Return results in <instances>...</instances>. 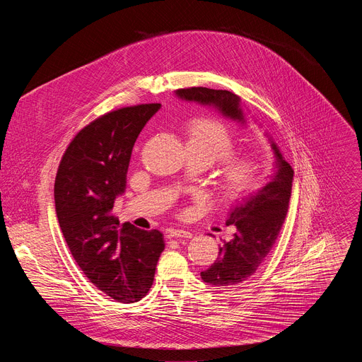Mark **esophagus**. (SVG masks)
I'll list each match as a JSON object with an SVG mask.
<instances>
[{
  "label": "esophagus",
  "instance_id": "esophagus-1",
  "mask_svg": "<svg viewBox=\"0 0 362 362\" xmlns=\"http://www.w3.org/2000/svg\"><path fill=\"white\" fill-rule=\"evenodd\" d=\"M166 236L168 238H185V239H189V238H192V233L189 230H183V229H168L166 230Z\"/></svg>",
  "mask_w": 362,
  "mask_h": 362
}]
</instances>
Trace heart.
<instances>
[{"instance_id":"obj_1","label":"heart","mask_w":362,"mask_h":362,"mask_svg":"<svg viewBox=\"0 0 362 362\" xmlns=\"http://www.w3.org/2000/svg\"><path fill=\"white\" fill-rule=\"evenodd\" d=\"M187 148L208 159L209 165L221 160L215 175L218 197L226 203H236L259 189L267 179L268 162L259 151L233 153L236 136L222 120L199 117L186 127Z\"/></svg>"}]
</instances>
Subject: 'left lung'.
<instances>
[{
	"label": "left lung",
	"mask_w": 362,
	"mask_h": 362,
	"mask_svg": "<svg viewBox=\"0 0 362 362\" xmlns=\"http://www.w3.org/2000/svg\"><path fill=\"white\" fill-rule=\"evenodd\" d=\"M176 94L189 101L212 105L225 116L243 122L240 100L232 91L190 87L180 88ZM272 148L278 170L265 187L236 204L229 214L226 225L233 226L235 233L219 247L212 267L200 272L204 282L218 288L239 285L257 271L274 247L288 214L293 170L282 158L276 144L272 143Z\"/></svg>",
	"instance_id": "left-lung-1"
}]
</instances>
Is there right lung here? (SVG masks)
<instances>
[{"label": "right lung", "instance_id": "1", "mask_svg": "<svg viewBox=\"0 0 362 362\" xmlns=\"http://www.w3.org/2000/svg\"><path fill=\"white\" fill-rule=\"evenodd\" d=\"M159 103L112 110L83 127L59 165L54 200L67 246L80 269L119 302H137L153 285L163 235L113 215L124 192L132 150Z\"/></svg>", "mask_w": 362, "mask_h": 362}]
</instances>
